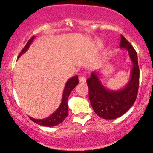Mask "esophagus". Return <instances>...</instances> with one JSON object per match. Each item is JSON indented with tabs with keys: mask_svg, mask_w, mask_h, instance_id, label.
Returning <instances> with one entry per match:
<instances>
[{
	"mask_svg": "<svg viewBox=\"0 0 153 153\" xmlns=\"http://www.w3.org/2000/svg\"><path fill=\"white\" fill-rule=\"evenodd\" d=\"M86 77L83 76V75H81V76H80V78H79V82H80V83H86Z\"/></svg>",
	"mask_w": 153,
	"mask_h": 153,
	"instance_id": "esophagus-1",
	"label": "esophagus"
}]
</instances>
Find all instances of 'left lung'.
<instances>
[{
	"instance_id": "obj_1",
	"label": "left lung",
	"mask_w": 153,
	"mask_h": 153,
	"mask_svg": "<svg viewBox=\"0 0 153 153\" xmlns=\"http://www.w3.org/2000/svg\"><path fill=\"white\" fill-rule=\"evenodd\" d=\"M120 48L129 53L133 69L129 82L118 91L108 89L100 81L96 72H92L86 80L89 97L96 114L105 120H114L126 113L136 101L139 85V68L136 51L131 43L121 35Z\"/></svg>"
}]
</instances>
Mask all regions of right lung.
<instances>
[{
	"instance_id": "obj_1",
	"label": "right lung",
	"mask_w": 153,
	"mask_h": 153,
	"mask_svg": "<svg viewBox=\"0 0 153 153\" xmlns=\"http://www.w3.org/2000/svg\"><path fill=\"white\" fill-rule=\"evenodd\" d=\"M35 36H33L28 40L27 44L24 47L23 49L22 50L20 53L19 54L18 57H20L22 53L25 52L29 48L30 45L34 39ZM78 84V75L72 77L71 78L67 81L65 84V87H64L63 95H62V100L61 102V105L59 107V108L52 114L51 116L47 117V118L42 119V120H36V119H33L32 117H29L30 120L33 122V123L38 124V125H42V126L46 127H52L55 126V125H59V124L62 123L64 121V119L67 117L68 115V97L70 95V92L72 91V89Z\"/></svg>"
}]
</instances>
